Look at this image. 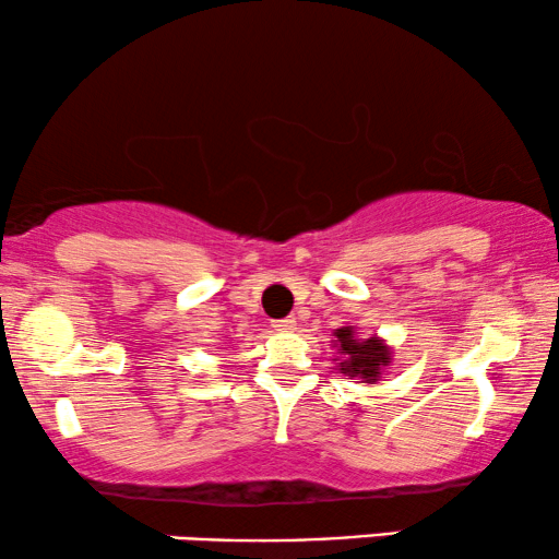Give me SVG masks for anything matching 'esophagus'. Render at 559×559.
Masks as SVG:
<instances>
[{
    "label": "esophagus",
    "instance_id": "obj_1",
    "mask_svg": "<svg viewBox=\"0 0 559 559\" xmlns=\"http://www.w3.org/2000/svg\"><path fill=\"white\" fill-rule=\"evenodd\" d=\"M272 329L274 331H293L295 329V318L287 316V318H280V321H272Z\"/></svg>",
    "mask_w": 559,
    "mask_h": 559
}]
</instances>
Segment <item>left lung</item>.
Returning <instances> with one entry per match:
<instances>
[{"instance_id":"8db88e82","label":"left lung","mask_w":559,"mask_h":559,"mask_svg":"<svg viewBox=\"0 0 559 559\" xmlns=\"http://www.w3.org/2000/svg\"><path fill=\"white\" fill-rule=\"evenodd\" d=\"M333 336H336L338 354H342L338 369L349 374V380L357 377V380L374 385L382 369L390 365V346L380 336L359 338L354 325H342V329L333 331Z\"/></svg>"}]
</instances>
